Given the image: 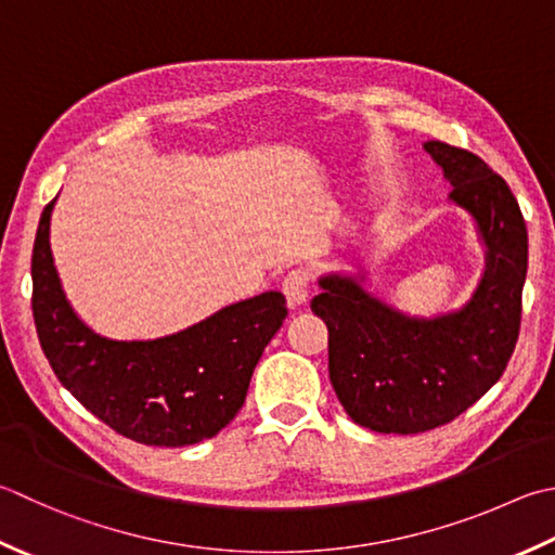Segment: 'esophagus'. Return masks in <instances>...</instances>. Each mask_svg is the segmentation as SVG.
<instances>
[{
    "label": "esophagus",
    "mask_w": 555,
    "mask_h": 555,
    "mask_svg": "<svg viewBox=\"0 0 555 555\" xmlns=\"http://www.w3.org/2000/svg\"><path fill=\"white\" fill-rule=\"evenodd\" d=\"M310 271L308 269H293L286 274L284 284H281V291H284V296L288 300L291 308H300L302 302L308 300V293H310Z\"/></svg>",
    "instance_id": "34e87169"
}]
</instances>
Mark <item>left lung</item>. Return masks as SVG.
Here are the masks:
<instances>
[{
  "label": "left lung",
  "instance_id": "1",
  "mask_svg": "<svg viewBox=\"0 0 555 555\" xmlns=\"http://www.w3.org/2000/svg\"><path fill=\"white\" fill-rule=\"evenodd\" d=\"M488 247L472 302L438 320H411L346 276L320 279L310 308L330 330V379L346 414L375 433L414 436L476 404L505 373L522 322L527 225L515 194L472 151L423 144Z\"/></svg>",
  "mask_w": 555,
  "mask_h": 555
}]
</instances>
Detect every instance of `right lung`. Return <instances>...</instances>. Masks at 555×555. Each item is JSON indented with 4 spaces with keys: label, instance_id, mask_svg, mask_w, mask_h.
Wrapping results in <instances>:
<instances>
[{
    "label": "right lung",
    "instance_id": "obj_1",
    "mask_svg": "<svg viewBox=\"0 0 555 555\" xmlns=\"http://www.w3.org/2000/svg\"><path fill=\"white\" fill-rule=\"evenodd\" d=\"M42 209L33 245V320L60 383L119 436L156 448L214 438L245 404L264 346L286 320V298L262 293L156 341L93 334L64 298Z\"/></svg>",
    "mask_w": 555,
    "mask_h": 555
}]
</instances>
